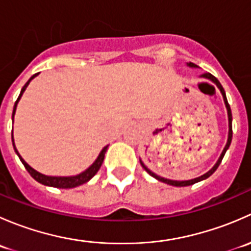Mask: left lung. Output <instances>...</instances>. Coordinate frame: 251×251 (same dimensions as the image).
<instances>
[{"instance_id": "left-lung-1", "label": "left lung", "mask_w": 251, "mask_h": 251, "mask_svg": "<svg viewBox=\"0 0 251 251\" xmlns=\"http://www.w3.org/2000/svg\"><path fill=\"white\" fill-rule=\"evenodd\" d=\"M188 65H189V67H197V65H196V64H193V63H189ZM203 77L210 78V80H211V81H214V82L216 83V85H217V87L220 88V91H221L222 96H224L225 104H226V108H227V113H228V126H229V131H228V141H227V144H226V147H225V149H224V151H222V154H221V156H220V159H219V160H217L216 165H215L214 168H212L211 170L209 171V173H206V174H205V175H203V176L198 177V178L189 179V181H173V179L164 178V177H160V176H158V175H155V174H154V173H151V171L149 170V169L147 168V166L144 165V164L142 163V161H141V165H142V168H143L144 170H146L147 173H148L149 175H151V176H153L154 178L159 179V181L164 182V183L171 184V186H176V187H184V186H191V184H194V183H197V182H199V181H203V179L207 178V177H209V176H211V175L214 174L215 171H216V169L219 168V165H220V164H221L222 159H224L225 154H226V151H227V149H228L229 144H231V142H232V133H233V132H232V111H231V108H229V104H228V102H227L226 93H225V90H224V87H222V85H221V83H220V81L217 80V78L215 77L214 75H211V74H210V73H205V74H203Z\"/></svg>"}]
</instances>
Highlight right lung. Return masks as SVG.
<instances>
[{
  "label": "right lung",
  "instance_id": "right-lung-1",
  "mask_svg": "<svg viewBox=\"0 0 251 251\" xmlns=\"http://www.w3.org/2000/svg\"><path fill=\"white\" fill-rule=\"evenodd\" d=\"M37 74H39V73H37ZM37 74L32 75V76L29 78V81H27V82L25 83L24 86H23L22 91H20L19 97H18V100H16V104H14L13 114H12V118H13L14 113H16V108H17L18 100H20V97H22L23 92H24V91H25V88H26V86L29 85V82H30V81H31V78H34L35 76H36ZM12 142H13V135H12ZM13 147H14V151H16V153L18 154V156H19L20 161H22L23 165L25 166V169H26V170H27V173L31 175L32 178L36 179V181L40 182V183L45 184V186L57 187V188H74V187H77V186H80V184L86 183V182H87V181H90V179L92 178V177L95 176V175L98 173V170H100V166H102L103 160H104L105 151H107V147H105V148H103V151H100V155H98L97 160H96L95 163H93L92 165H91L90 168L87 169V170L83 171L82 174L77 175V176H73V177H50V176H45V175L37 173V171H35L34 169L30 168V166L27 165L26 163H25L24 159H23L22 156L19 155V153H18V151H17L16 146H14V143H13Z\"/></svg>",
  "mask_w": 251,
  "mask_h": 251
}]
</instances>
